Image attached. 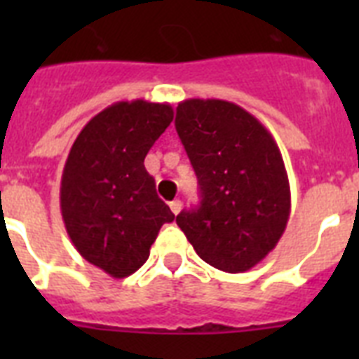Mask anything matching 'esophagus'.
<instances>
[{
	"instance_id": "esophagus-1",
	"label": "esophagus",
	"mask_w": 359,
	"mask_h": 359,
	"mask_svg": "<svg viewBox=\"0 0 359 359\" xmlns=\"http://www.w3.org/2000/svg\"><path fill=\"white\" fill-rule=\"evenodd\" d=\"M169 208H171V212L177 216V214L180 212V208H182V203H180L179 199H177V201H171V203H169Z\"/></svg>"
}]
</instances>
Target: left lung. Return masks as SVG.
<instances>
[{"label":"left lung","instance_id":"1","mask_svg":"<svg viewBox=\"0 0 359 359\" xmlns=\"http://www.w3.org/2000/svg\"><path fill=\"white\" fill-rule=\"evenodd\" d=\"M175 128L201 188V203L177 225L210 266L240 273L283 235L290 188L272 134L244 108L218 98L179 104Z\"/></svg>","mask_w":359,"mask_h":359}]
</instances>
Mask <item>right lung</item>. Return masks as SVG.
I'll use <instances>...</instances> for the list:
<instances>
[{"label": "right lung", "mask_w": 359, "mask_h": 359, "mask_svg": "<svg viewBox=\"0 0 359 359\" xmlns=\"http://www.w3.org/2000/svg\"><path fill=\"white\" fill-rule=\"evenodd\" d=\"M171 121L169 104L115 102L83 126L65 162V229L78 253L111 278L143 266L160 227L175 219L143 163Z\"/></svg>", "instance_id": "right-lung-1"}]
</instances>
